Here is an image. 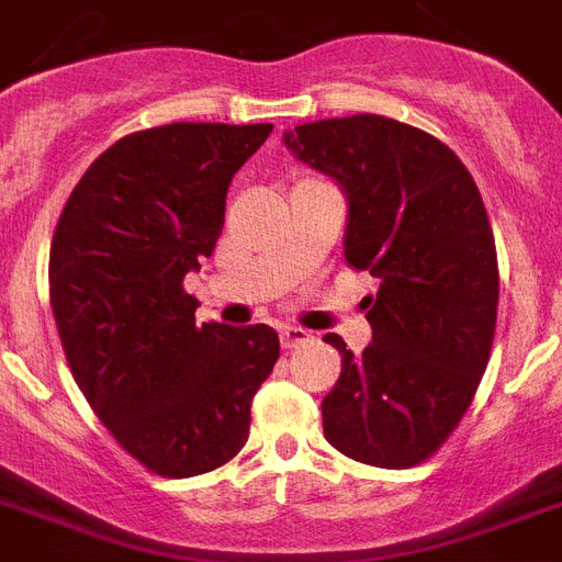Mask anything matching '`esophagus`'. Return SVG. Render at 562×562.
<instances>
[{
  "label": "esophagus",
  "instance_id": "34e87169",
  "mask_svg": "<svg viewBox=\"0 0 562 562\" xmlns=\"http://www.w3.org/2000/svg\"><path fill=\"white\" fill-rule=\"evenodd\" d=\"M278 336H281V347H299V345H307L310 338H313V333H307L304 327H281L278 330Z\"/></svg>",
  "mask_w": 562,
  "mask_h": 562
}]
</instances>
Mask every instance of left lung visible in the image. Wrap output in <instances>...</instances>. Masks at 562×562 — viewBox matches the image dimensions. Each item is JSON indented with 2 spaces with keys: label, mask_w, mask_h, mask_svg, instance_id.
I'll return each instance as SVG.
<instances>
[{
  "label": "left lung",
  "mask_w": 562,
  "mask_h": 562,
  "mask_svg": "<svg viewBox=\"0 0 562 562\" xmlns=\"http://www.w3.org/2000/svg\"><path fill=\"white\" fill-rule=\"evenodd\" d=\"M284 143L341 187L345 258L379 281L361 299L364 353L324 336L341 353L324 437L364 465H419L459 425L494 345L497 247L480 189L442 140L379 114L295 125Z\"/></svg>",
  "instance_id": "8db88e82"
}]
</instances>
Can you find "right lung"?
Segmentation results:
<instances>
[{
  "label": "right lung",
  "instance_id": "right-lung-1",
  "mask_svg": "<svg viewBox=\"0 0 562 562\" xmlns=\"http://www.w3.org/2000/svg\"><path fill=\"white\" fill-rule=\"evenodd\" d=\"M270 123H171L117 140L74 187L50 240L65 359L111 437L160 476L226 465L278 361L267 324H194L183 290L224 229L226 189Z\"/></svg>",
  "mask_w": 562,
  "mask_h": 562
}]
</instances>
